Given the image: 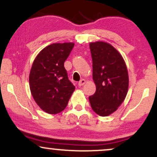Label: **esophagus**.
<instances>
[{
  "label": "esophagus",
  "instance_id": "34e87169",
  "mask_svg": "<svg viewBox=\"0 0 157 157\" xmlns=\"http://www.w3.org/2000/svg\"><path fill=\"white\" fill-rule=\"evenodd\" d=\"M85 83H86V80H85V79H82V80H81L80 82H78V85H79V86H83Z\"/></svg>",
  "mask_w": 157,
  "mask_h": 157
}]
</instances>
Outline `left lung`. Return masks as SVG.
Segmentation results:
<instances>
[{"mask_svg": "<svg viewBox=\"0 0 157 157\" xmlns=\"http://www.w3.org/2000/svg\"><path fill=\"white\" fill-rule=\"evenodd\" d=\"M93 80L96 91L89 97L93 111L106 117L116 111L128 90V73L123 57L113 46L102 41L90 43Z\"/></svg>", "mask_w": 157, "mask_h": 157, "instance_id": "obj_1", "label": "left lung"}]
</instances>
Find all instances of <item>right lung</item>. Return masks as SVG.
Wrapping results in <instances>:
<instances>
[{"instance_id": "right-lung-1", "label": "right lung", "mask_w": 157, "mask_h": 157, "mask_svg": "<svg viewBox=\"0 0 157 157\" xmlns=\"http://www.w3.org/2000/svg\"><path fill=\"white\" fill-rule=\"evenodd\" d=\"M74 46V43L52 44L41 50L32 63L30 91L39 107L50 114L63 111L75 89L64 67Z\"/></svg>"}]
</instances>
